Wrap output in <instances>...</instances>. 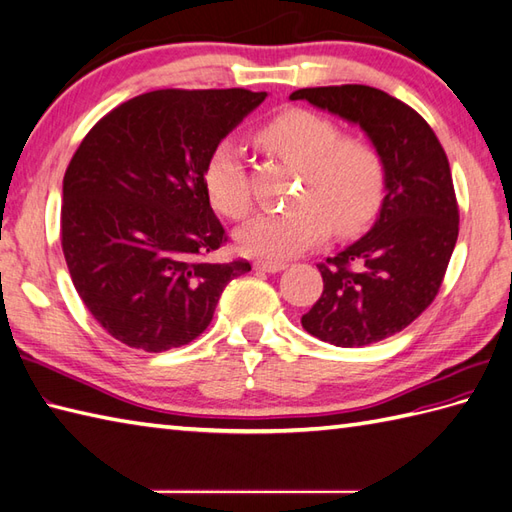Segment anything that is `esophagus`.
I'll list each match as a JSON object with an SVG mask.
<instances>
[{
  "label": "esophagus",
  "mask_w": 512,
  "mask_h": 512,
  "mask_svg": "<svg viewBox=\"0 0 512 512\" xmlns=\"http://www.w3.org/2000/svg\"><path fill=\"white\" fill-rule=\"evenodd\" d=\"M285 266L288 264H283V261H266V259L255 261V270H261V272H281L285 270Z\"/></svg>",
  "instance_id": "obj_1"
}]
</instances>
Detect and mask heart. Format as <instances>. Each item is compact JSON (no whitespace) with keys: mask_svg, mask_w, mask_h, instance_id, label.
I'll use <instances>...</instances> for the list:
<instances>
[{"mask_svg":"<svg viewBox=\"0 0 512 512\" xmlns=\"http://www.w3.org/2000/svg\"><path fill=\"white\" fill-rule=\"evenodd\" d=\"M259 146L301 170V185L288 211L259 213L237 231L242 251L285 259L323 242L336 224L340 233L366 227L382 207L386 170L382 154L358 137H342L336 122L288 109L257 130ZM211 205L231 220L253 207L242 154L231 141L211 150L202 172Z\"/></svg>","mask_w":512,"mask_h":512,"instance_id":"obj_1","label":"heart"}]
</instances>
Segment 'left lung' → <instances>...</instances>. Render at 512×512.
Returning a JSON list of instances; mask_svg holds the SVG:
<instances>
[{
	"label": "left lung",
	"mask_w": 512,
	"mask_h": 512,
	"mask_svg": "<svg viewBox=\"0 0 512 512\" xmlns=\"http://www.w3.org/2000/svg\"><path fill=\"white\" fill-rule=\"evenodd\" d=\"M290 100L358 124L382 154L386 196L373 229L318 264L323 294L301 318L318 340L364 347L406 329L441 290L460 220L447 154L417 111L375 87H312Z\"/></svg>",
	"instance_id": "obj_1"
}]
</instances>
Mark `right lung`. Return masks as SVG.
<instances>
[{"instance_id":"right-lung-1","label":"right lung","mask_w":512,"mask_h":512,"mask_svg":"<svg viewBox=\"0 0 512 512\" xmlns=\"http://www.w3.org/2000/svg\"><path fill=\"white\" fill-rule=\"evenodd\" d=\"M266 100L248 89H159L95 124L63 178L61 244L91 316L128 347L196 340L222 290L251 270L211 264L227 242L202 181L211 150Z\"/></svg>"}]
</instances>
